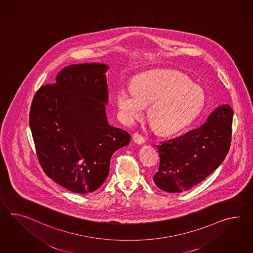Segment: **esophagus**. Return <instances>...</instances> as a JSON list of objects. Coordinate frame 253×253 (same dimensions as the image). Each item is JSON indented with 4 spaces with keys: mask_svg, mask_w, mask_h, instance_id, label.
Instances as JSON below:
<instances>
[{
    "mask_svg": "<svg viewBox=\"0 0 253 253\" xmlns=\"http://www.w3.org/2000/svg\"><path fill=\"white\" fill-rule=\"evenodd\" d=\"M132 140H133V142L137 143V144H143L144 142H145V139L142 137L141 134H139V133H134L133 136H132Z\"/></svg>",
    "mask_w": 253,
    "mask_h": 253,
    "instance_id": "esophagus-1",
    "label": "esophagus"
}]
</instances>
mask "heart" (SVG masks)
<instances>
[{
  "label": "heart",
  "instance_id": "1",
  "mask_svg": "<svg viewBox=\"0 0 253 253\" xmlns=\"http://www.w3.org/2000/svg\"><path fill=\"white\" fill-rule=\"evenodd\" d=\"M203 89L182 73L154 69L136 76L131 86L120 87L118 110L124 122L141 117L145 106L152 125L163 133H173L189 125L202 111Z\"/></svg>",
  "mask_w": 253,
  "mask_h": 253
}]
</instances>
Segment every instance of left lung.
<instances>
[{"label": "left lung", "mask_w": 253, "mask_h": 253, "mask_svg": "<svg viewBox=\"0 0 253 253\" xmlns=\"http://www.w3.org/2000/svg\"><path fill=\"white\" fill-rule=\"evenodd\" d=\"M232 118L230 106L219 105L199 128L157 145L160 166L154 184L163 191L180 193L207 178L228 154Z\"/></svg>", "instance_id": "1"}]
</instances>
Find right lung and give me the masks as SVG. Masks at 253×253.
<instances>
[{"instance_id":"obj_1","label":"right lung","mask_w":253,"mask_h":253,"mask_svg":"<svg viewBox=\"0 0 253 253\" xmlns=\"http://www.w3.org/2000/svg\"><path fill=\"white\" fill-rule=\"evenodd\" d=\"M105 64L71 65L38 89L29 125L43 172L77 194L95 191L110 172L111 155L130 135L108 122Z\"/></svg>"}]
</instances>
